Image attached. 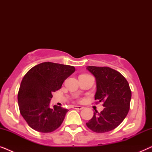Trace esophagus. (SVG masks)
Returning <instances> with one entry per match:
<instances>
[{"label": "esophagus", "mask_w": 152, "mask_h": 152, "mask_svg": "<svg viewBox=\"0 0 152 152\" xmlns=\"http://www.w3.org/2000/svg\"><path fill=\"white\" fill-rule=\"evenodd\" d=\"M72 108L75 109H78V110H82L83 108V107H82V106H77V105H74L72 106Z\"/></svg>", "instance_id": "34e87169"}]
</instances>
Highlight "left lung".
<instances>
[{"label":"left lung","instance_id":"8db88e82","mask_svg":"<svg viewBox=\"0 0 152 152\" xmlns=\"http://www.w3.org/2000/svg\"><path fill=\"white\" fill-rule=\"evenodd\" d=\"M86 69L95 77L97 91L95 100L103 102L104 109L94 112L86 126L96 133H105L114 129L127 115L132 98L129 84L115 70L109 67L87 66Z\"/></svg>","mask_w":152,"mask_h":152}]
</instances>
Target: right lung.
Instances as JSON below:
<instances>
[{
  "mask_svg": "<svg viewBox=\"0 0 152 152\" xmlns=\"http://www.w3.org/2000/svg\"><path fill=\"white\" fill-rule=\"evenodd\" d=\"M75 70L74 66L44 62L31 68L23 78L18 93L20 113L31 128L42 133L52 132L63 122L68 109L50 107L52 93Z\"/></svg>",
  "mask_w": 152,
  "mask_h": 152,
  "instance_id": "add662e5",
  "label": "right lung"
}]
</instances>
